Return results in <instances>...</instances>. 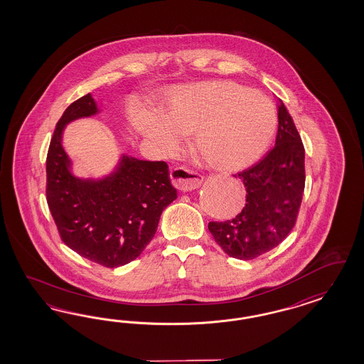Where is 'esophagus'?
I'll use <instances>...</instances> for the list:
<instances>
[{
    "label": "esophagus",
    "mask_w": 364,
    "mask_h": 364,
    "mask_svg": "<svg viewBox=\"0 0 364 364\" xmlns=\"http://www.w3.org/2000/svg\"><path fill=\"white\" fill-rule=\"evenodd\" d=\"M171 178L173 186L183 192L188 191H193L198 189L201 183H203V177L200 176L196 172H192L184 166H176L171 171Z\"/></svg>",
    "instance_id": "1"
}]
</instances>
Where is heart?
I'll list each match as a JSON object with an SVG mask.
<instances>
[{
  "label": "heart",
  "instance_id": "obj_1",
  "mask_svg": "<svg viewBox=\"0 0 364 364\" xmlns=\"http://www.w3.org/2000/svg\"><path fill=\"white\" fill-rule=\"evenodd\" d=\"M134 129L156 154H176L184 134L195 133V148L210 166L237 171L264 151L275 129L271 100L256 89L210 81L176 89L161 112L139 110Z\"/></svg>",
  "mask_w": 364,
  "mask_h": 364
}]
</instances>
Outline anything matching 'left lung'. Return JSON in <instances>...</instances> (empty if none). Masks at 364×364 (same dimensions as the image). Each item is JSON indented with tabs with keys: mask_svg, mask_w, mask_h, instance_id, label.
<instances>
[{
	"mask_svg": "<svg viewBox=\"0 0 364 364\" xmlns=\"http://www.w3.org/2000/svg\"><path fill=\"white\" fill-rule=\"evenodd\" d=\"M235 177L247 191L245 205L232 220L210 221L208 230L228 256L251 260L286 239L296 223L304 192V146L283 102L275 146Z\"/></svg>",
	"mask_w": 364,
	"mask_h": 364,
	"instance_id": "1",
	"label": "left lung"
}]
</instances>
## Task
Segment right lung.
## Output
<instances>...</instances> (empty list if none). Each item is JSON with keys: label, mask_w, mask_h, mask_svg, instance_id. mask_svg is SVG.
<instances>
[{"label": "right lung", "mask_w": 364, "mask_h": 364, "mask_svg": "<svg viewBox=\"0 0 364 364\" xmlns=\"http://www.w3.org/2000/svg\"><path fill=\"white\" fill-rule=\"evenodd\" d=\"M100 113L88 93L55 125L46 157V200L61 240L97 264L116 268L139 257L154 239L163 210L177 198L164 161L122 154L101 177H80L63 145L69 122Z\"/></svg>", "instance_id": "1"}]
</instances>
